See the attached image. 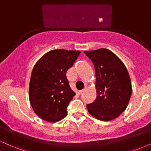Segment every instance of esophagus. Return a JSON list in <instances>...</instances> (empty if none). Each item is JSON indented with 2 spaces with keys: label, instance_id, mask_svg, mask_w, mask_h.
Returning a JSON list of instances; mask_svg holds the SVG:
<instances>
[{
  "label": "esophagus",
  "instance_id": "esophagus-1",
  "mask_svg": "<svg viewBox=\"0 0 151 151\" xmlns=\"http://www.w3.org/2000/svg\"><path fill=\"white\" fill-rule=\"evenodd\" d=\"M86 88L85 87V88H84V89H82V90H81V91H79V92H78V94H79V95H81V93H84V91H86Z\"/></svg>",
  "mask_w": 151,
  "mask_h": 151
}]
</instances>
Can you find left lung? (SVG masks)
Returning a JSON list of instances; mask_svg holds the SVG:
<instances>
[{"label": "left lung", "mask_w": 151, "mask_h": 151, "mask_svg": "<svg viewBox=\"0 0 151 151\" xmlns=\"http://www.w3.org/2000/svg\"><path fill=\"white\" fill-rule=\"evenodd\" d=\"M84 52L94 66L97 92L96 100L86 104L88 111L99 120H113L126 109L132 93L127 69L120 59L105 48Z\"/></svg>", "instance_id": "8db88e82"}]
</instances>
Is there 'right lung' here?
<instances>
[{"mask_svg":"<svg viewBox=\"0 0 151 151\" xmlns=\"http://www.w3.org/2000/svg\"><path fill=\"white\" fill-rule=\"evenodd\" d=\"M76 50L48 52L34 66L31 74L29 98L34 112L40 119L57 122L67 115L74 92L66 73L79 57Z\"/></svg>","mask_w":151,"mask_h":151,"instance_id":"1","label":"right lung"}]
</instances>
